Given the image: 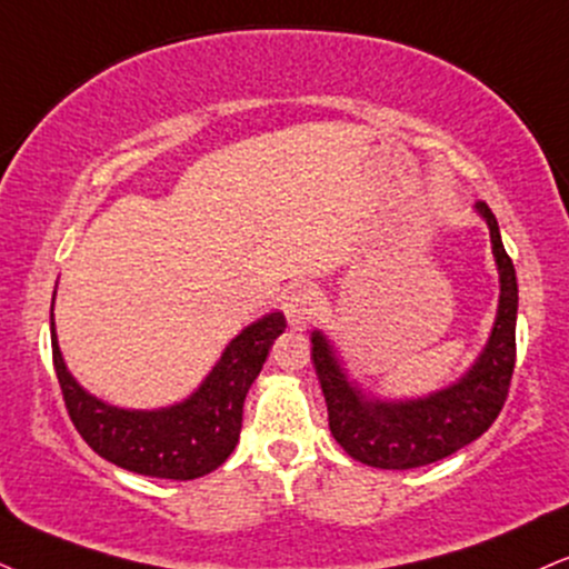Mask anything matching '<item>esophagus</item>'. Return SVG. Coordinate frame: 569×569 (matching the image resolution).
<instances>
[{
    "label": "esophagus",
    "instance_id": "obj_1",
    "mask_svg": "<svg viewBox=\"0 0 569 569\" xmlns=\"http://www.w3.org/2000/svg\"><path fill=\"white\" fill-rule=\"evenodd\" d=\"M282 308L287 325L292 329H303L308 321L317 317V296H313V290H308V287H298L290 296H284Z\"/></svg>",
    "mask_w": 569,
    "mask_h": 569
}]
</instances>
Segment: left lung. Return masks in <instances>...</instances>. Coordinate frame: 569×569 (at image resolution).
<instances>
[{"label":"left lung","mask_w":569,"mask_h":569,"mask_svg":"<svg viewBox=\"0 0 569 569\" xmlns=\"http://www.w3.org/2000/svg\"><path fill=\"white\" fill-rule=\"evenodd\" d=\"M488 223L499 269V308L486 348L459 380L417 398H382L348 375L340 350L321 329L311 332V359L325 392L329 430L348 456L377 469H413L446 459L478 440L499 417L515 371L517 273L501 242L496 216L475 206Z\"/></svg>","instance_id":"8db88e82"}]
</instances>
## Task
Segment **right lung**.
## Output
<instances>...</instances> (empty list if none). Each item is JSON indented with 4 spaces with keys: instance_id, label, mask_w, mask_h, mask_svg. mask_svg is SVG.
I'll return each mask as SVG.
<instances>
[{
    "instance_id": "right-lung-1",
    "label": "right lung",
    "mask_w": 569,
    "mask_h": 569,
    "mask_svg": "<svg viewBox=\"0 0 569 569\" xmlns=\"http://www.w3.org/2000/svg\"><path fill=\"white\" fill-rule=\"evenodd\" d=\"M284 327L282 311L266 313L229 340L206 380L179 403L123 409L91 396L70 375L54 332V313L49 317L54 371L76 430L91 451L116 467L163 480L202 478L229 459L240 440L244 396L261 375L266 356Z\"/></svg>"
}]
</instances>
